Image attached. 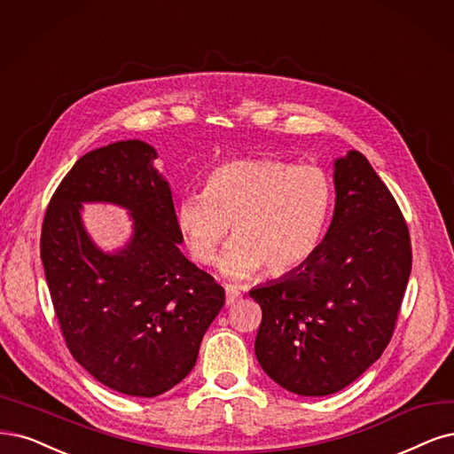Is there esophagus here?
Listing matches in <instances>:
<instances>
[{"label":"esophagus","mask_w":454,"mask_h":454,"mask_svg":"<svg viewBox=\"0 0 454 454\" xmlns=\"http://www.w3.org/2000/svg\"><path fill=\"white\" fill-rule=\"evenodd\" d=\"M226 305H233L236 301L241 299V290L238 286H231V284H226Z\"/></svg>","instance_id":"1"}]
</instances>
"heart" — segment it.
I'll return each mask as SVG.
<instances>
[{
	"label": "heart",
	"instance_id": "heart-1",
	"mask_svg": "<svg viewBox=\"0 0 454 454\" xmlns=\"http://www.w3.org/2000/svg\"><path fill=\"white\" fill-rule=\"evenodd\" d=\"M333 207V183L322 168L280 159H241L216 166L201 194H184L174 218L191 256L211 263L230 223L236 236L218 271L247 278L263 265L275 275L305 263L320 245Z\"/></svg>",
	"mask_w": 454,
	"mask_h": 454
}]
</instances>
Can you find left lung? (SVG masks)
I'll return each mask as SVG.
<instances>
[{"label": "left lung", "mask_w": 454, "mask_h": 454, "mask_svg": "<svg viewBox=\"0 0 454 454\" xmlns=\"http://www.w3.org/2000/svg\"><path fill=\"white\" fill-rule=\"evenodd\" d=\"M334 211L314 254L248 295L262 307L254 351L263 372L299 396L356 381L387 348L411 271L410 233L371 162L334 159Z\"/></svg>", "instance_id": "1"}]
</instances>
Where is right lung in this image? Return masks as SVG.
<instances>
[{"mask_svg":"<svg viewBox=\"0 0 454 454\" xmlns=\"http://www.w3.org/2000/svg\"><path fill=\"white\" fill-rule=\"evenodd\" d=\"M157 151L121 140L90 151L44 215L41 260L67 348L106 387L159 396L194 368L224 288L184 258L170 183ZM83 203L128 209L133 233L106 254L82 226Z\"/></svg>","mask_w":454,"mask_h":454,"instance_id":"add662e5","label":"right lung"}]
</instances>
